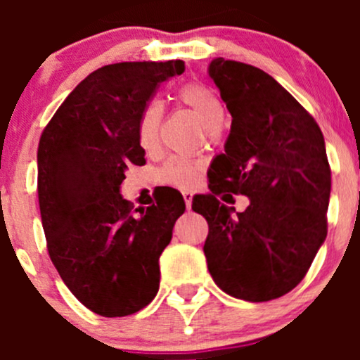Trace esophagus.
Segmentation results:
<instances>
[{
    "instance_id": "esophagus-1",
    "label": "esophagus",
    "mask_w": 360,
    "mask_h": 360,
    "mask_svg": "<svg viewBox=\"0 0 360 360\" xmlns=\"http://www.w3.org/2000/svg\"><path fill=\"white\" fill-rule=\"evenodd\" d=\"M183 198H184V203H186V209L190 210L191 209V202H193V193L188 190L183 191Z\"/></svg>"
}]
</instances>
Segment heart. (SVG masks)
Listing matches in <instances>:
<instances>
[{"instance_id": "obj_1", "label": "heart", "mask_w": 360, "mask_h": 360, "mask_svg": "<svg viewBox=\"0 0 360 360\" xmlns=\"http://www.w3.org/2000/svg\"><path fill=\"white\" fill-rule=\"evenodd\" d=\"M181 101L190 106L207 130L223 125L224 110L219 97L203 85H188L181 90ZM163 108L158 101H151L139 118V143L150 150L157 144ZM163 181L176 186H191L197 181V167L186 160H170L162 170Z\"/></svg>"}]
</instances>
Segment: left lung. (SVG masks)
Masks as SVG:
<instances>
[{
  "label": "left lung",
  "mask_w": 360,
  "mask_h": 360,
  "mask_svg": "<svg viewBox=\"0 0 360 360\" xmlns=\"http://www.w3.org/2000/svg\"><path fill=\"white\" fill-rule=\"evenodd\" d=\"M209 78L231 115L224 153L207 172L210 193L191 209L209 223L203 252L217 288L238 300L292 291L328 235L331 169L317 122L268 72L216 57ZM245 194L235 213L215 197Z\"/></svg>",
  "instance_id": "8db88e82"
}]
</instances>
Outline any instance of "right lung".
I'll use <instances>...</instances> for the list:
<instances>
[{
    "instance_id": "1",
    "label": "right lung",
    "mask_w": 360,
    "mask_h": 360,
    "mask_svg": "<svg viewBox=\"0 0 360 360\" xmlns=\"http://www.w3.org/2000/svg\"><path fill=\"white\" fill-rule=\"evenodd\" d=\"M183 60L118 63L90 72L45 127L38 146V200L50 259L68 289L103 317L150 304L160 254L184 212L170 190L136 214L120 195L129 165H144L139 118Z\"/></svg>"
}]
</instances>
